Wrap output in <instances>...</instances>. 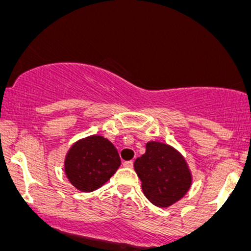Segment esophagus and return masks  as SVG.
I'll use <instances>...</instances> for the list:
<instances>
[{"label": "esophagus", "instance_id": "1", "mask_svg": "<svg viewBox=\"0 0 251 251\" xmlns=\"http://www.w3.org/2000/svg\"><path fill=\"white\" fill-rule=\"evenodd\" d=\"M123 165L125 166V168H128V169H131L132 166H133V162H132V160H128V162H124Z\"/></svg>", "mask_w": 251, "mask_h": 251}]
</instances>
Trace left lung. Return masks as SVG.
Instances as JSON below:
<instances>
[{"instance_id":"8db88e82","label":"left lung","mask_w":251,"mask_h":251,"mask_svg":"<svg viewBox=\"0 0 251 251\" xmlns=\"http://www.w3.org/2000/svg\"><path fill=\"white\" fill-rule=\"evenodd\" d=\"M133 166L144 195L155 206L168 208L191 188L192 175L185 158L168 144L149 142L145 153L135 159Z\"/></svg>"}]
</instances>
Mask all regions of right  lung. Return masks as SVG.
I'll return each mask as SVG.
<instances>
[{
	"label": "right lung",
	"mask_w": 251,
	"mask_h": 251,
	"mask_svg": "<svg viewBox=\"0 0 251 251\" xmlns=\"http://www.w3.org/2000/svg\"><path fill=\"white\" fill-rule=\"evenodd\" d=\"M117 149L102 135H88L71 146L65 157L66 177L74 188L92 192L101 188L120 166Z\"/></svg>",
	"instance_id": "right-lung-1"
}]
</instances>
